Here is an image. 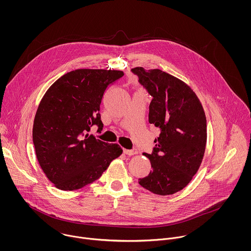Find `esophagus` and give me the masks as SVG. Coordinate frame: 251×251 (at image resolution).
I'll return each mask as SVG.
<instances>
[{
  "label": "esophagus",
  "mask_w": 251,
  "mask_h": 251,
  "mask_svg": "<svg viewBox=\"0 0 251 251\" xmlns=\"http://www.w3.org/2000/svg\"><path fill=\"white\" fill-rule=\"evenodd\" d=\"M138 151L136 149H133V150H126V149H124V153L125 154H127V155H134L136 154Z\"/></svg>",
  "instance_id": "1"
}]
</instances>
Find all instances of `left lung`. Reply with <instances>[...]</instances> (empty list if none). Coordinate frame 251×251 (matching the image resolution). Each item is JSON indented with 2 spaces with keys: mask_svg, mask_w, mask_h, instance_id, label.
I'll return each instance as SVG.
<instances>
[{
  "mask_svg": "<svg viewBox=\"0 0 251 251\" xmlns=\"http://www.w3.org/2000/svg\"><path fill=\"white\" fill-rule=\"evenodd\" d=\"M131 72L152 98L149 123L160 129L151 153H144L151 171L139 183L154 194H174L189 183L201 165L207 143L204 109L191 88L177 77L141 67Z\"/></svg>",
  "mask_w": 251,
  "mask_h": 251,
  "instance_id": "left-lung-1",
  "label": "left lung"
}]
</instances>
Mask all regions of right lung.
<instances>
[{
	"label": "right lung",
	"mask_w": 251,
	"mask_h": 251,
	"mask_svg": "<svg viewBox=\"0 0 251 251\" xmlns=\"http://www.w3.org/2000/svg\"><path fill=\"white\" fill-rule=\"evenodd\" d=\"M121 71L76 70L63 75L43 96L34 120L36 158L48 179L62 190H75L100 179L123 150L85 133L101 130L100 103Z\"/></svg>",
	"instance_id": "add662e5"
}]
</instances>
